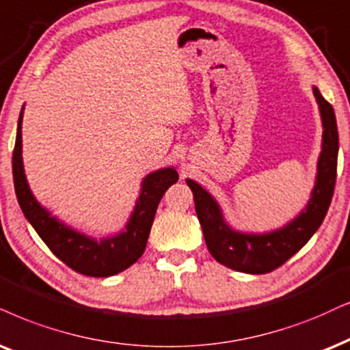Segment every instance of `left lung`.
Instances as JSON below:
<instances>
[{
	"label": "left lung",
	"instance_id": "1",
	"mask_svg": "<svg viewBox=\"0 0 350 350\" xmlns=\"http://www.w3.org/2000/svg\"><path fill=\"white\" fill-rule=\"evenodd\" d=\"M313 94L323 121V150L318 160L317 183L307 208L287 226L260 236L232 231L224 223L213 197L196 180L187 179L208 250L216 262L224 267L250 274H265L280 268L310 241L328 213L338 170V124L333 106L323 98L318 88H313Z\"/></svg>",
	"mask_w": 350,
	"mask_h": 350
}]
</instances>
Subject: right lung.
Instances as JSON below:
<instances>
[{
    "label": "right lung",
    "instance_id": "right-lung-1",
    "mask_svg": "<svg viewBox=\"0 0 350 350\" xmlns=\"http://www.w3.org/2000/svg\"><path fill=\"white\" fill-rule=\"evenodd\" d=\"M22 111L17 124L14 152H12V176L17 202L22 213L29 219L42 241L53 254L74 271L94 278L113 276L129 268L140 258L147 245L150 229L157 213L158 203L179 176L172 167L154 171L144 179L142 192L135 203L126 229L118 236L95 241L64 226L51 216L30 192L22 166Z\"/></svg>",
    "mask_w": 350,
    "mask_h": 350
}]
</instances>
